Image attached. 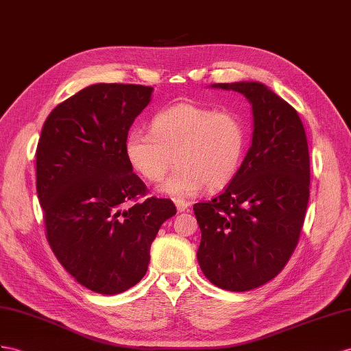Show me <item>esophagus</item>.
I'll use <instances>...</instances> for the list:
<instances>
[{
  "label": "esophagus",
  "instance_id": "esophagus-1",
  "mask_svg": "<svg viewBox=\"0 0 351 351\" xmlns=\"http://www.w3.org/2000/svg\"><path fill=\"white\" fill-rule=\"evenodd\" d=\"M175 204H176V209H178V212H185L188 208H190V203H188V202H184V200H176V202H175Z\"/></svg>",
  "mask_w": 351,
  "mask_h": 351
}]
</instances>
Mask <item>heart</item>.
<instances>
[{
    "label": "heart",
    "mask_w": 351,
    "mask_h": 351,
    "mask_svg": "<svg viewBox=\"0 0 351 351\" xmlns=\"http://www.w3.org/2000/svg\"><path fill=\"white\" fill-rule=\"evenodd\" d=\"M247 141V125L239 114L181 102L152 117L149 132H129L124 154L148 182H160L176 158L178 169L160 190L186 199L204 186L227 185L243 163Z\"/></svg>",
    "instance_id": "b5f03b06"
}]
</instances>
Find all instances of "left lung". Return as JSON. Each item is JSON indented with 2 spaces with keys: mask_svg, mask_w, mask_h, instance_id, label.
Instances as JSON below:
<instances>
[{
  "mask_svg": "<svg viewBox=\"0 0 351 351\" xmlns=\"http://www.w3.org/2000/svg\"><path fill=\"white\" fill-rule=\"evenodd\" d=\"M252 104V145L230 185L195 203L197 259L221 289L245 292L282 271L298 245L310 197V156L295 108L255 82L219 83Z\"/></svg>",
  "mask_w": 351,
  "mask_h": 351,
  "instance_id": "8db88e82",
  "label": "left lung"
}]
</instances>
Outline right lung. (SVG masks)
<instances>
[{
	"label": "right lung",
	"mask_w": 351,
	"mask_h": 351,
	"mask_svg": "<svg viewBox=\"0 0 351 351\" xmlns=\"http://www.w3.org/2000/svg\"><path fill=\"white\" fill-rule=\"evenodd\" d=\"M151 93L139 84L88 86L49 114L37 145L49 245L80 285L102 295L141 282L161 223L176 213L169 199L139 202L147 185L124 154L130 125Z\"/></svg>",
	"instance_id": "right-lung-1"
}]
</instances>
